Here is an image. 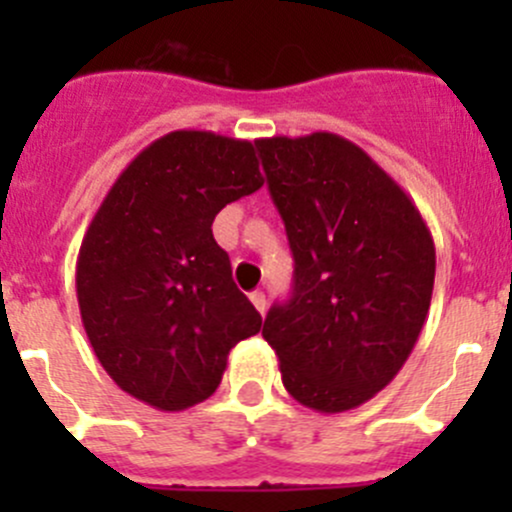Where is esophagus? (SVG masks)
<instances>
[{
    "mask_svg": "<svg viewBox=\"0 0 512 512\" xmlns=\"http://www.w3.org/2000/svg\"><path fill=\"white\" fill-rule=\"evenodd\" d=\"M250 302L255 304V309L260 314H265L267 312V297H265V292H252L250 294Z\"/></svg>",
    "mask_w": 512,
    "mask_h": 512,
    "instance_id": "esophagus-1",
    "label": "esophagus"
}]
</instances>
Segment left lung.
<instances>
[{"instance_id": "1", "label": "left lung", "mask_w": 512, "mask_h": 512, "mask_svg": "<svg viewBox=\"0 0 512 512\" xmlns=\"http://www.w3.org/2000/svg\"><path fill=\"white\" fill-rule=\"evenodd\" d=\"M294 257L292 297L262 337L285 389L342 414L391 384L426 322L436 247L414 200L337 133L257 138Z\"/></svg>"}]
</instances>
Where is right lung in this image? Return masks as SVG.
Here are the masks:
<instances>
[{"label":"right lung","mask_w":512,"mask_h":512,"mask_svg":"<svg viewBox=\"0 0 512 512\" xmlns=\"http://www.w3.org/2000/svg\"><path fill=\"white\" fill-rule=\"evenodd\" d=\"M262 183L250 141L173 131L103 198L76 260V297L98 361L133 399L158 411L200 404L223 381L230 349L260 332L213 220Z\"/></svg>","instance_id":"right-lung-1"}]
</instances>
